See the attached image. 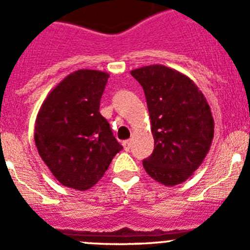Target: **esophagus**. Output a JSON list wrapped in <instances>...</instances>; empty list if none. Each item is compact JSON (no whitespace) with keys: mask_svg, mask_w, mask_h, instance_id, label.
Instances as JSON below:
<instances>
[{"mask_svg":"<svg viewBox=\"0 0 250 250\" xmlns=\"http://www.w3.org/2000/svg\"><path fill=\"white\" fill-rule=\"evenodd\" d=\"M124 145V149L126 150V151H129L130 147H131V140H126V141H124L123 143Z\"/></svg>","mask_w":250,"mask_h":250,"instance_id":"34e87169","label":"esophagus"}]
</instances>
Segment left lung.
<instances>
[{
	"label": "left lung",
	"instance_id": "1",
	"mask_svg": "<svg viewBox=\"0 0 250 250\" xmlns=\"http://www.w3.org/2000/svg\"><path fill=\"white\" fill-rule=\"evenodd\" d=\"M145 92L154 151L143 161L155 182L182 184L202 165L214 138L207 99L190 77L164 65L132 70Z\"/></svg>",
	"mask_w": 250,
	"mask_h": 250
}]
</instances>
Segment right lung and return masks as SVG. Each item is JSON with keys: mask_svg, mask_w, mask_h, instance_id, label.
Segmentation results:
<instances>
[{"mask_svg": "<svg viewBox=\"0 0 250 250\" xmlns=\"http://www.w3.org/2000/svg\"><path fill=\"white\" fill-rule=\"evenodd\" d=\"M109 74L77 70L48 92L35 123L37 151L63 187L87 190L121 149L99 112Z\"/></svg>", "mask_w": 250, "mask_h": 250, "instance_id": "obj_1", "label": "right lung"}]
</instances>
